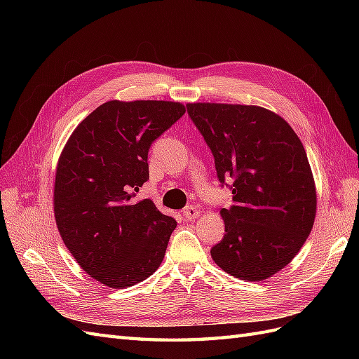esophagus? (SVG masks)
Segmentation results:
<instances>
[{"label":"esophagus","instance_id":"34e87169","mask_svg":"<svg viewBox=\"0 0 359 359\" xmlns=\"http://www.w3.org/2000/svg\"><path fill=\"white\" fill-rule=\"evenodd\" d=\"M182 215H184V219H186V220H194L201 215V211L196 208V206L190 205V206H187V208L182 210Z\"/></svg>","mask_w":359,"mask_h":359}]
</instances>
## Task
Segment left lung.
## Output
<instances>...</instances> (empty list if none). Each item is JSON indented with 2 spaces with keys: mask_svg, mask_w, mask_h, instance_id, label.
<instances>
[{
  "mask_svg": "<svg viewBox=\"0 0 359 359\" xmlns=\"http://www.w3.org/2000/svg\"><path fill=\"white\" fill-rule=\"evenodd\" d=\"M220 182L233 205L220 211L224 238L211 257L232 277L262 281L298 255L316 217V186L306 149L276 112L255 104L189 103Z\"/></svg>",
  "mask_w": 359,
  "mask_h": 359,
  "instance_id": "left-lung-1",
  "label": "left lung"
}]
</instances>
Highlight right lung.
Returning <instances> with one entry per match:
<instances>
[{"label":"right lung","instance_id":"right-lung-1","mask_svg":"<svg viewBox=\"0 0 359 359\" xmlns=\"http://www.w3.org/2000/svg\"><path fill=\"white\" fill-rule=\"evenodd\" d=\"M186 106L165 100H111L69 137L53 186L57 227L76 262L99 283L124 289L153 276L177 222L153 201H135L148 181L151 144Z\"/></svg>","mask_w":359,"mask_h":359}]
</instances>
